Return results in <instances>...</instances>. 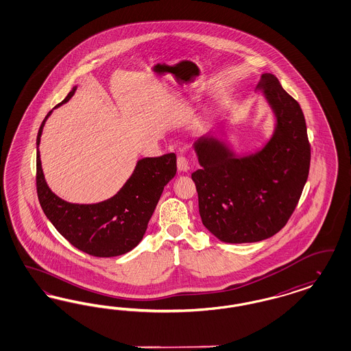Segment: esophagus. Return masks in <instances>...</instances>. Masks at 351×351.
Segmentation results:
<instances>
[{"label":"esophagus","instance_id":"esophagus-1","mask_svg":"<svg viewBox=\"0 0 351 351\" xmlns=\"http://www.w3.org/2000/svg\"><path fill=\"white\" fill-rule=\"evenodd\" d=\"M178 169L180 172H186L189 169V162L184 156H180V157L178 158Z\"/></svg>","mask_w":351,"mask_h":351}]
</instances>
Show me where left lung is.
Instances as JSON below:
<instances>
[{
    "mask_svg": "<svg viewBox=\"0 0 351 351\" xmlns=\"http://www.w3.org/2000/svg\"><path fill=\"white\" fill-rule=\"evenodd\" d=\"M256 92L275 115L265 145L236 154L211 134L194 141L201 169L192 173L202 223L220 241H262L281 230L307 182L311 149L300 104L272 73H262Z\"/></svg>",
    "mask_w": 351,
    "mask_h": 351,
    "instance_id": "1",
    "label": "left lung"
}]
</instances>
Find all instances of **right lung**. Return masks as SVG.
<instances>
[{
  "label": "right lung",
  "instance_id": "right-lung-1",
  "mask_svg": "<svg viewBox=\"0 0 351 351\" xmlns=\"http://www.w3.org/2000/svg\"><path fill=\"white\" fill-rule=\"evenodd\" d=\"M76 88L56 108L66 104ZM50 114L41 123L36 138L37 195L44 214L67 241L86 254L109 258L131 252L143 240L166 184L176 175V156L138 159L130 179L109 199L71 204L51 192L41 167L38 145Z\"/></svg>",
  "mask_w": 351,
  "mask_h": 351
}]
</instances>
